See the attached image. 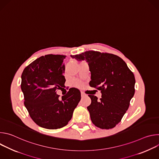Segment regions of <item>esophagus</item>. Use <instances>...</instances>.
I'll return each mask as SVG.
<instances>
[{
    "label": "esophagus",
    "instance_id": "34e87169",
    "mask_svg": "<svg viewBox=\"0 0 159 159\" xmlns=\"http://www.w3.org/2000/svg\"><path fill=\"white\" fill-rule=\"evenodd\" d=\"M85 96V94L84 93H81V97H82V98L84 97Z\"/></svg>",
    "mask_w": 159,
    "mask_h": 159
}]
</instances>
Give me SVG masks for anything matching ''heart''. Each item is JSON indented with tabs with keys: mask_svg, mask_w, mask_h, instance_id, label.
<instances>
[{
	"mask_svg": "<svg viewBox=\"0 0 159 159\" xmlns=\"http://www.w3.org/2000/svg\"><path fill=\"white\" fill-rule=\"evenodd\" d=\"M73 84H74L75 85L78 86V85H80V82H79V80H74L73 81Z\"/></svg>",
	"mask_w": 159,
	"mask_h": 159,
	"instance_id": "heart-1",
	"label": "heart"
}]
</instances>
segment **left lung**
Segmentation results:
<instances>
[{
	"label": "left lung",
	"instance_id": "left-lung-1",
	"mask_svg": "<svg viewBox=\"0 0 159 159\" xmlns=\"http://www.w3.org/2000/svg\"><path fill=\"white\" fill-rule=\"evenodd\" d=\"M79 61L85 60L91 74L90 87L101 90L102 98L89 95L88 107L93 123L101 129H111L118 124L134 94L135 79L126 63L117 55L87 51L70 55Z\"/></svg>",
	"mask_w": 159,
	"mask_h": 159
}]
</instances>
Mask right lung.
Segmentation results:
<instances>
[{"mask_svg": "<svg viewBox=\"0 0 159 159\" xmlns=\"http://www.w3.org/2000/svg\"><path fill=\"white\" fill-rule=\"evenodd\" d=\"M65 55L42 56L28 66L21 75V90L30 117L38 126L58 129L66 126L80 101V90L70 88L59 98L58 89L65 87Z\"/></svg>", "mask_w": 159, "mask_h": 159, "instance_id": "1", "label": "right lung"}]
</instances>
